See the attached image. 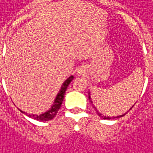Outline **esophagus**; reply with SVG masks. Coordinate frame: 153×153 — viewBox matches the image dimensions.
Masks as SVG:
<instances>
[{
	"instance_id": "34e87169",
	"label": "esophagus",
	"mask_w": 153,
	"mask_h": 153,
	"mask_svg": "<svg viewBox=\"0 0 153 153\" xmlns=\"http://www.w3.org/2000/svg\"><path fill=\"white\" fill-rule=\"evenodd\" d=\"M85 74V67H79L78 68H77V74L78 75H84Z\"/></svg>"
}]
</instances>
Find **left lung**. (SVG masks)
I'll use <instances>...</instances> for the list:
<instances>
[{
  "label": "left lung",
  "mask_w": 153,
  "mask_h": 153,
  "mask_svg": "<svg viewBox=\"0 0 153 153\" xmlns=\"http://www.w3.org/2000/svg\"><path fill=\"white\" fill-rule=\"evenodd\" d=\"M89 99H90V101H91V103H92V102H91V97H90V92H89ZM132 107H133V106H132ZM131 109H132V108H131ZM131 109H130V110H131ZM97 114H98V116H101V117H103V119H108V120H109V119H111V118H110V116H102V115H101V113H99V112H98L97 110ZM125 114H126V113H125ZM125 114H123L122 116H116V117H113V118H118V117H122V116H125Z\"/></svg>",
  "instance_id": "1"
}]
</instances>
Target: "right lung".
I'll use <instances>...</instances> for the list:
<instances>
[{
  "instance_id": "add662e5",
  "label": "right lung",
  "mask_w": 153,
  "mask_h": 153,
  "mask_svg": "<svg viewBox=\"0 0 153 153\" xmlns=\"http://www.w3.org/2000/svg\"><path fill=\"white\" fill-rule=\"evenodd\" d=\"M73 79H74V76L72 75V76H70L69 78H68V79L64 81V83L62 84V85L61 89L59 91L58 94H57L56 97V99H55L54 103L52 104L51 108H50L48 111L44 112V113L39 115V116H37V115H28V116L33 117L34 119H36L37 121H50L51 119H53L57 114L59 109L61 108V105H62V101H63L64 95H65L66 90H67L68 86L69 85L70 82H71ZM21 112L24 113V114H26V113L24 112V111H21Z\"/></svg>"
}]
</instances>
